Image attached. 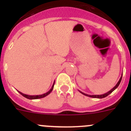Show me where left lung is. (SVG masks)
Masks as SVG:
<instances>
[{"instance_id": "8db88e82", "label": "left lung", "mask_w": 131, "mask_h": 131, "mask_svg": "<svg viewBox=\"0 0 131 131\" xmlns=\"http://www.w3.org/2000/svg\"><path fill=\"white\" fill-rule=\"evenodd\" d=\"M122 76H121V77L120 78V79H119V80H118V82H117V84L115 85V86L113 88H112V89H111L110 91H108V92H107L106 93L103 94H101V95H89V94H87L84 93V92H81V91H79V92H80V93L82 94L85 95V96H89V97H94V98H104V97H106L107 96H108V95H109V94H110L112 93V92H113V91L115 90V89H117V88H118V85H119V84H120V83H121V80H122Z\"/></svg>"}]
</instances>
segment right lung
I'll use <instances>...</instances> for the list:
<instances>
[{
    "label": "right lung",
    "mask_w": 131,
    "mask_h": 131,
    "mask_svg": "<svg viewBox=\"0 0 131 131\" xmlns=\"http://www.w3.org/2000/svg\"><path fill=\"white\" fill-rule=\"evenodd\" d=\"M54 83H55V82H54L53 85H52V88H51V89H50V90L48 92H46V93H45V94H43L34 95V96H31V95L25 94L22 93V92H21L20 91H18V92H19V93H20L22 95V96H24V97H26V98L29 99V100H37V99H40V98H42V97H46V96H47V95L51 93V92H52V89H53L54 85Z\"/></svg>",
    "instance_id": "add662e5"
}]
</instances>
